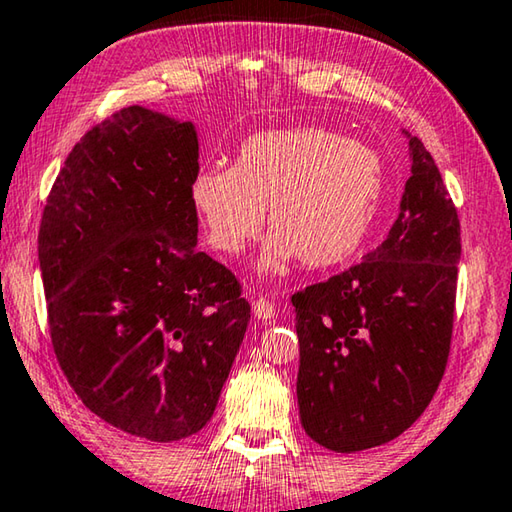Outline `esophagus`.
I'll return each instance as SVG.
<instances>
[{"label": "esophagus", "mask_w": 512, "mask_h": 512, "mask_svg": "<svg viewBox=\"0 0 512 512\" xmlns=\"http://www.w3.org/2000/svg\"><path fill=\"white\" fill-rule=\"evenodd\" d=\"M253 314L259 321H271L275 316V307L269 298H257L253 303Z\"/></svg>", "instance_id": "1"}]
</instances>
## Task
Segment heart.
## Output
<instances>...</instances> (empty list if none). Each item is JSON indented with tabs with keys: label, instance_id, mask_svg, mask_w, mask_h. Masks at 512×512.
Wrapping results in <instances>:
<instances>
[{
	"label": "heart",
	"instance_id": "1",
	"mask_svg": "<svg viewBox=\"0 0 512 512\" xmlns=\"http://www.w3.org/2000/svg\"><path fill=\"white\" fill-rule=\"evenodd\" d=\"M385 193L380 154L321 127L271 129L241 143L234 166H202L191 182L207 239L239 255L264 225L271 241L259 271L282 273L300 259L328 269L358 253Z\"/></svg>",
	"mask_w": 512,
	"mask_h": 512
}]
</instances>
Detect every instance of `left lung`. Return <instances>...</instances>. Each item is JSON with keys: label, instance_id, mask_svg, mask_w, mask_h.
I'll return each mask as SVG.
<instances>
[{"label": "left lung", "instance_id": "8db88e82", "mask_svg": "<svg viewBox=\"0 0 512 512\" xmlns=\"http://www.w3.org/2000/svg\"><path fill=\"white\" fill-rule=\"evenodd\" d=\"M410 180L387 239L360 264L291 296L300 424L337 453L399 437L444 376L460 221L431 152L410 136Z\"/></svg>", "mask_w": 512, "mask_h": 512}]
</instances>
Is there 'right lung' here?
I'll return each instance as SVG.
<instances>
[{
    "label": "right lung",
    "instance_id": "right-lung-1",
    "mask_svg": "<svg viewBox=\"0 0 512 512\" xmlns=\"http://www.w3.org/2000/svg\"><path fill=\"white\" fill-rule=\"evenodd\" d=\"M198 134L127 107L84 134L47 198L38 262L52 346L97 417L150 442L212 419L250 305L196 248Z\"/></svg>",
    "mask_w": 512,
    "mask_h": 512
}]
</instances>
